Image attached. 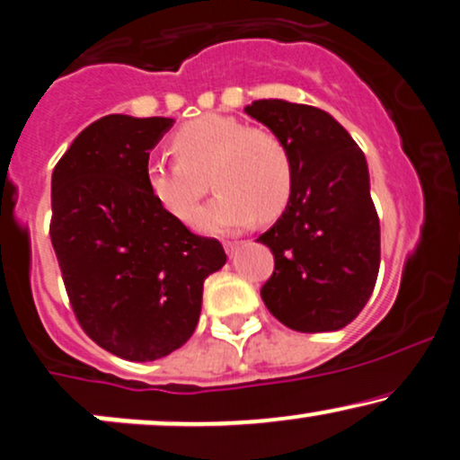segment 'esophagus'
Listing matches in <instances>:
<instances>
[{
	"label": "esophagus",
	"instance_id": "34e87169",
	"mask_svg": "<svg viewBox=\"0 0 460 460\" xmlns=\"http://www.w3.org/2000/svg\"><path fill=\"white\" fill-rule=\"evenodd\" d=\"M239 245H241L239 241H226V243H224V249H226V253H228V256H232V253H234L236 249H239Z\"/></svg>",
	"mask_w": 460,
	"mask_h": 460
}]
</instances>
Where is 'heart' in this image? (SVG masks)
Wrapping results in <instances>:
<instances>
[{
  "label": "heart",
  "instance_id": "1",
  "mask_svg": "<svg viewBox=\"0 0 460 460\" xmlns=\"http://www.w3.org/2000/svg\"><path fill=\"white\" fill-rule=\"evenodd\" d=\"M177 162L151 157L145 183L164 213L191 224L208 183L219 191L200 215L208 232L241 230L260 219L283 213L292 196V162L275 134L247 128L239 119L202 115L181 126L172 136Z\"/></svg>",
  "mask_w": 460,
  "mask_h": 460
}]
</instances>
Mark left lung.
<instances>
[{
	"instance_id": "obj_1",
	"label": "left lung",
	"mask_w": 460,
	"mask_h": 460,
	"mask_svg": "<svg viewBox=\"0 0 460 460\" xmlns=\"http://www.w3.org/2000/svg\"><path fill=\"white\" fill-rule=\"evenodd\" d=\"M245 112L281 140L292 162L290 202L258 239L275 256L260 290L264 305L292 331H339L365 307L379 270L365 153L315 106L256 100Z\"/></svg>"
}]
</instances>
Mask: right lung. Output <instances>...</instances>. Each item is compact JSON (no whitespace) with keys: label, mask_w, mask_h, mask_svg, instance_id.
<instances>
[{"label":"right lung","mask_w":460,"mask_h":460,"mask_svg":"<svg viewBox=\"0 0 460 460\" xmlns=\"http://www.w3.org/2000/svg\"><path fill=\"white\" fill-rule=\"evenodd\" d=\"M172 119L109 115L74 138L50 181V243L70 305L100 348L132 362L179 349L196 331L219 241L164 213L145 183Z\"/></svg>","instance_id":"obj_1"}]
</instances>
